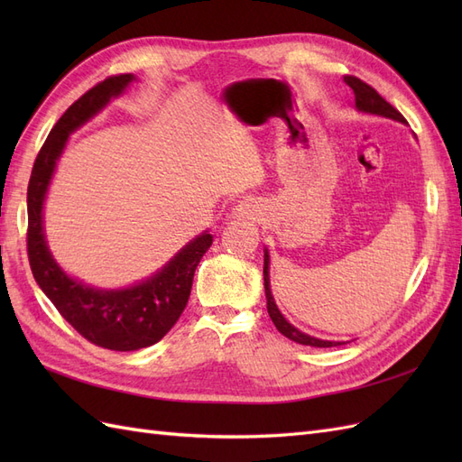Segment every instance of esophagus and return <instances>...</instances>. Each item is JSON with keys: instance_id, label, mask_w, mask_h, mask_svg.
Masks as SVG:
<instances>
[{"instance_id": "1", "label": "esophagus", "mask_w": 462, "mask_h": 462, "mask_svg": "<svg viewBox=\"0 0 462 462\" xmlns=\"http://www.w3.org/2000/svg\"><path fill=\"white\" fill-rule=\"evenodd\" d=\"M231 217L233 219H248V221H258L262 217V209L258 208L256 202L253 200H245L239 202L231 209Z\"/></svg>"}]
</instances>
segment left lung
<instances>
[{"instance_id": "1", "label": "left lung", "mask_w": 462, "mask_h": 462, "mask_svg": "<svg viewBox=\"0 0 462 462\" xmlns=\"http://www.w3.org/2000/svg\"><path fill=\"white\" fill-rule=\"evenodd\" d=\"M345 82L355 92V106H356L358 111H365V114H372V116H382V117L393 119V121H399V123H407V119H404L389 102H385L383 97L377 94L370 85H366V82H362L356 77H345ZM263 289H265V299H268V314L275 324L277 331L283 333L287 339L300 343V345L319 346V348L345 345L343 341H324V339L312 337V335H306V333L299 331L292 324H289L285 316L279 312L277 304L273 300V295H272V287H270V254H268V248L263 250Z\"/></svg>"}]
</instances>
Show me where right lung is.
I'll return each mask as SVG.
<instances>
[{
  "label": "right lung",
  "mask_w": 462,
  "mask_h": 462,
  "mask_svg": "<svg viewBox=\"0 0 462 462\" xmlns=\"http://www.w3.org/2000/svg\"><path fill=\"white\" fill-rule=\"evenodd\" d=\"M133 80L131 73L109 77L65 111L38 152L26 192V248L36 283L82 337L109 351H138L158 343L175 326L189 302L197 265L214 241V236L204 231L180 248L162 270L125 289L90 287L67 275L53 260L42 209L69 134L100 114L111 97L121 96Z\"/></svg>",
  "instance_id": "right-lung-1"
}]
</instances>
